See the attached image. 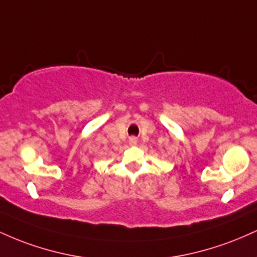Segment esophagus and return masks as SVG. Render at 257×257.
Listing matches in <instances>:
<instances>
[{
    "label": "esophagus",
    "mask_w": 257,
    "mask_h": 257,
    "mask_svg": "<svg viewBox=\"0 0 257 257\" xmlns=\"http://www.w3.org/2000/svg\"><path fill=\"white\" fill-rule=\"evenodd\" d=\"M137 143H138V139H137V138H135V137H132V138H129V144H131L132 146L137 145Z\"/></svg>",
    "instance_id": "obj_1"
}]
</instances>
